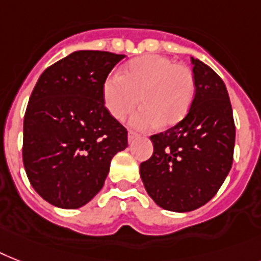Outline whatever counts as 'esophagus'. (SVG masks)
I'll return each mask as SVG.
<instances>
[{
	"instance_id": "obj_1",
	"label": "esophagus",
	"mask_w": 261,
	"mask_h": 261,
	"mask_svg": "<svg viewBox=\"0 0 261 261\" xmlns=\"http://www.w3.org/2000/svg\"><path fill=\"white\" fill-rule=\"evenodd\" d=\"M138 137H139V134H137L135 131H128V142H130V143L134 141V139H137Z\"/></svg>"
}]
</instances>
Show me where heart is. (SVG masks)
Returning <instances> with one entry per match:
<instances>
[{
	"instance_id": "b5f03b06",
	"label": "heart",
	"mask_w": 261,
	"mask_h": 261,
	"mask_svg": "<svg viewBox=\"0 0 261 261\" xmlns=\"http://www.w3.org/2000/svg\"><path fill=\"white\" fill-rule=\"evenodd\" d=\"M101 96L106 110L118 120L141 100L143 107L130 118L135 128L169 127L189 112L196 97V77L188 65L161 55H145L128 61L118 75L109 76Z\"/></svg>"
}]
</instances>
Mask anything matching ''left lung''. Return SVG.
<instances>
[{
  "mask_svg": "<svg viewBox=\"0 0 261 261\" xmlns=\"http://www.w3.org/2000/svg\"><path fill=\"white\" fill-rule=\"evenodd\" d=\"M196 97L188 115L150 137L154 151L141 164V178L154 202L190 212L216 196L233 162L234 127L229 95L211 67L193 59Z\"/></svg>",
  "mask_w": 261,
  "mask_h": 261,
  "instance_id": "1",
  "label": "left lung"
}]
</instances>
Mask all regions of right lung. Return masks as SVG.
Here are the masks:
<instances>
[{
	"label": "right lung",
	"instance_id": "obj_1",
	"mask_svg": "<svg viewBox=\"0 0 261 261\" xmlns=\"http://www.w3.org/2000/svg\"><path fill=\"white\" fill-rule=\"evenodd\" d=\"M124 59L77 50L42 72L24 116L22 161L33 189L63 209L86 205L103 188L127 130L110 115L103 83Z\"/></svg>",
	"mask_w": 261,
	"mask_h": 261
}]
</instances>
